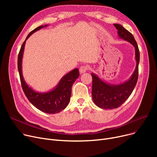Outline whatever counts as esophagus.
I'll return each mask as SVG.
<instances>
[{"label": "esophagus", "mask_w": 157, "mask_h": 157, "mask_svg": "<svg viewBox=\"0 0 157 157\" xmlns=\"http://www.w3.org/2000/svg\"><path fill=\"white\" fill-rule=\"evenodd\" d=\"M88 70V67L87 65H82L81 67L79 68V72L81 74L86 72Z\"/></svg>", "instance_id": "esophagus-1"}]
</instances>
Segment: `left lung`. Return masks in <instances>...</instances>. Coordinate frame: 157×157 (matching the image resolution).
I'll use <instances>...</instances> for the list:
<instances>
[{"instance_id": "left-lung-1", "label": "left lung", "mask_w": 157, "mask_h": 157, "mask_svg": "<svg viewBox=\"0 0 157 157\" xmlns=\"http://www.w3.org/2000/svg\"><path fill=\"white\" fill-rule=\"evenodd\" d=\"M118 30V34L121 39L128 41L135 47L136 67L128 81L118 85H111L102 81L95 74L92 76V95L94 103L99 108L104 109L117 108L125 102L132 93L136 85L139 74V63L140 54L137 44L130 32L123 28L121 25L114 24Z\"/></svg>"}]
</instances>
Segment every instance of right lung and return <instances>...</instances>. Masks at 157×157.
Instances as JSON below:
<instances>
[{"label":"right lung","mask_w":157,"mask_h":157,"mask_svg":"<svg viewBox=\"0 0 157 157\" xmlns=\"http://www.w3.org/2000/svg\"><path fill=\"white\" fill-rule=\"evenodd\" d=\"M47 26L48 25L39 26L29 33L25 40L22 44L18 53V69L23 92L30 103L34 105L37 109L44 113L55 114L64 109L68 105L71 96L72 86L79 76V70L75 69L66 74L61 79L59 85L55 89L50 92L44 94L36 92L30 88L24 81L21 72V61L26 40L33 33Z\"/></svg>","instance_id":"obj_1"}]
</instances>
